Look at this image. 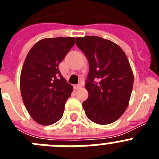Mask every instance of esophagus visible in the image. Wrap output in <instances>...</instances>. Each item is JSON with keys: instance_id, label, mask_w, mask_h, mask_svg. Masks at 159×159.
<instances>
[{"instance_id": "esophagus-1", "label": "esophagus", "mask_w": 159, "mask_h": 159, "mask_svg": "<svg viewBox=\"0 0 159 159\" xmlns=\"http://www.w3.org/2000/svg\"><path fill=\"white\" fill-rule=\"evenodd\" d=\"M75 89H79V88H82V84H77V85H75Z\"/></svg>"}]
</instances>
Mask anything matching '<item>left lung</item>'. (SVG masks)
Returning <instances> with one entry per match:
<instances>
[{
	"label": "left lung",
	"mask_w": 159,
	"mask_h": 159,
	"mask_svg": "<svg viewBox=\"0 0 159 159\" xmlns=\"http://www.w3.org/2000/svg\"><path fill=\"white\" fill-rule=\"evenodd\" d=\"M76 44L89 62L88 98L83 102L87 117L97 124L114 123L127 110L131 95L134 75L128 59L118 44L99 36L77 37Z\"/></svg>",
	"instance_id": "8db88e82"
}]
</instances>
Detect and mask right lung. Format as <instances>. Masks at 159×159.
<instances>
[{
    "label": "right lung",
    "instance_id": "1",
    "mask_svg": "<svg viewBox=\"0 0 159 159\" xmlns=\"http://www.w3.org/2000/svg\"><path fill=\"white\" fill-rule=\"evenodd\" d=\"M75 37L45 38L30 49L20 78L24 104L32 119L51 125L61 119L73 87L59 71V64L75 44Z\"/></svg>",
    "mask_w": 159,
    "mask_h": 159
}]
</instances>
